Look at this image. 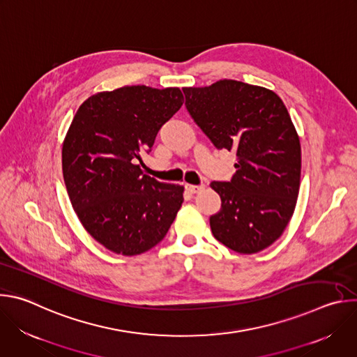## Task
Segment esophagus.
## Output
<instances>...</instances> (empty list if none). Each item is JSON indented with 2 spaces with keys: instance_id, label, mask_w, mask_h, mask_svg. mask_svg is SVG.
I'll return each mask as SVG.
<instances>
[{
  "instance_id": "esophagus-1",
  "label": "esophagus",
  "mask_w": 357,
  "mask_h": 357,
  "mask_svg": "<svg viewBox=\"0 0 357 357\" xmlns=\"http://www.w3.org/2000/svg\"><path fill=\"white\" fill-rule=\"evenodd\" d=\"M203 188H205V185H185V189L192 195L200 192Z\"/></svg>"
}]
</instances>
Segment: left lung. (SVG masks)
<instances>
[{
    "instance_id": "8db88e82",
    "label": "left lung",
    "mask_w": 357,
    "mask_h": 357,
    "mask_svg": "<svg viewBox=\"0 0 357 357\" xmlns=\"http://www.w3.org/2000/svg\"><path fill=\"white\" fill-rule=\"evenodd\" d=\"M193 121L218 149L234 151L236 174L211 183L222 199L211 216L216 240L240 254L271 245L292 218L301 178V145L282 100L237 80L183 87Z\"/></svg>"
}]
</instances>
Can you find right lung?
<instances>
[{
	"label": "right lung",
	"instance_id": "add662e5",
	"mask_svg": "<svg viewBox=\"0 0 357 357\" xmlns=\"http://www.w3.org/2000/svg\"><path fill=\"white\" fill-rule=\"evenodd\" d=\"M182 105L178 87L124 86L89 97L73 117L62 148L65 185L83 227L116 254L157 245L182 206L183 186L138 165Z\"/></svg>",
	"mask_w": 357,
	"mask_h": 357
}]
</instances>
